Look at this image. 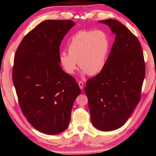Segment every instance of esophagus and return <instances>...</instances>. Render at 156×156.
I'll use <instances>...</instances> for the list:
<instances>
[{
  "label": "esophagus",
  "mask_w": 156,
  "mask_h": 156,
  "mask_svg": "<svg viewBox=\"0 0 156 156\" xmlns=\"http://www.w3.org/2000/svg\"><path fill=\"white\" fill-rule=\"evenodd\" d=\"M78 83L79 87H80V89H83V87H84V83H83V82L80 80V81H78Z\"/></svg>",
  "instance_id": "1"
}]
</instances>
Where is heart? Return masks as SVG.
I'll use <instances>...</instances> for the list:
<instances>
[{"label":"heart","mask_w":156,"mask_h":156,"mask_svg":"<svg viewBox=\"0 0 156 156\" xmlns=\"http://www.w3.org/2000/svg\"><path fill=\"white\" fill-rule=\"evenodd\" d=\"M110 48L107 34L101 30H80L70 38L67 51L61 53L59 62L67 73L80 68L89 76L98 74L106 65Z\"/></svg>","instance_id":"obj_1"}]
</instances>
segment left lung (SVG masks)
<instances>
[{
	"label": "left lung",
	"instance_id": "8db88e82",
	"mask_svg": "<svg viewBox=\"0 0 156 156\" xmlns=\"http://www.w3.org/2000/svg\"><path fill=\"white\" fill-rule=\"evenodd\" d=\"M116 34L104 69L87 80L84 91L92 123L101 131L123 126L140 101L145 63L139 41L116 20L100 21Z\"/></svg>",
	"mask_w": 156,
	"mask_h": 156
}]
</instances>
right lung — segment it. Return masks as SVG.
<instances>
[{"instance_id": "obj_1", "label": "right lung", "mask_w": 156, "mask_h": 156, "mask_svg": "<svg viewBox=\"0 0 156 156\" xmlns=\"http://www.w3.org/2000/svg\"><path fill=\"white\" fill-rule=\"evenodd\" d=\"M74 22H41L22 39L14 56L13 83L19 105L34 128L54 135L69 126L81 90L76 79L62 69L59 46Z\"/></svg>"}]
</instances>
